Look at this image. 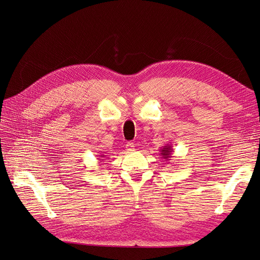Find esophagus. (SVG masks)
<instances>
[{
    "mask_svg": "<svg viewBox=\"0 0 260 260\" xmlns=\"http://www.w3.org/2000/svg\"><path fill=\"white\" fill-rule=\"evenodd\" d=\"M125 146H126V151L128 152H133L135 150V144L133 142H127Z\"/></svg>",
    "mask_w": 260,
    "mask_h": 260,
    "instance_id": "esophagus-1",
    "label": "esophagus"
}]
</instances>
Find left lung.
Wrapping results in <instances>:
<instances>
[{
    "label": "left lung",
    "instance_id": "obj_1",
    "mask_svg": "<svg viewBox=\"0 0 260 260\" xmlns=\"http://www.w3.org/2000/svg\"><path fill=\"white\" fill-rule=\"evenodd\" d=\"M172 153H173V149L170 144H167L162 149H160V155L162 156L164 159L170 160V158L172 157Z\"/></svg>",
    "mask_w": 260,
    "mask_h": 260
}]
</instances>
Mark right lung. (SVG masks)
I'll return each mask as SVG.
<instances>
[{"label":"right lung","mask_w":260,"mask_h":260,"mask_svg":"<svg viewBox=\"0 0 260 260\" xmlns=\"http://www.w3.org/2000/svg\"><path fill=\"white\" fill-rule=\"evenodd\" d=\"M104 157H105V155H101V156H100V158H98L99 161H102V160H104V159H102V158H104Z\"/></svg>","instance_id":"add662e5"}]
</instances>
